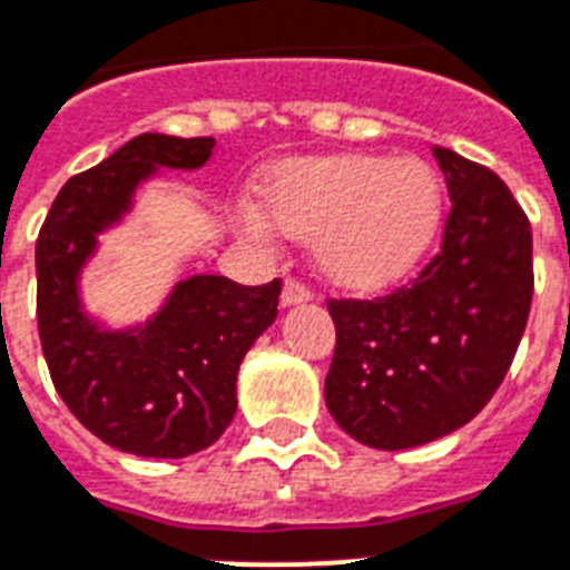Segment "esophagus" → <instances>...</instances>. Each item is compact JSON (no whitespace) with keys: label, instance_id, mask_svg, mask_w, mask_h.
I'll list each match as a JSON object with an SVG mask.
<instances>
[{"label":"esophagus","instance_id":"1","mask_svg":"<svg viewBox=\"0 0 570 570\" xmlns=\"http://www.w3.org/2000/svg\"><path fill=\"white\" fill-rule=\"evenodd\" d=\"M309 298H313V293H309V286H304L301 281H286L284 293H281V304H284V307H298V304H307Z\"/></svg>","mask_w":570,"mask_h":570}]
</instances>
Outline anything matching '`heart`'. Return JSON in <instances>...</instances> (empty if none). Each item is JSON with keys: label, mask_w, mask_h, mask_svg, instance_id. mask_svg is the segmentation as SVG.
<instances>
[{"label": "heart", "mask_w": 570, "mask_h": 570, "mask_svg": "<svg viewBox=\"0 0 570 570\" xmlns=\"http://www.w3.org/2000/svg\"><path fill=\"white\" fill-rule=\"evenodd\" d=\"M263 203L281 232L313 240L324 275L371 289L403 277L423 257L443 214V181L417 156L338 153L281 165ZM269 218L257 205H243L252 237L269 240Z\"/></svg>", "instance_id": "heart-1"}]
</instances>
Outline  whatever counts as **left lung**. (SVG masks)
Returning a JSON list of instances; mask_svg holds the SVG:
<instances>
[{
  "label": "left lung",
  "mask_w": 570,
  "mask_h": 570,
  "mask_svg": "<svg viewBox=\"0 0 570 570\" xmlns=\"http://www.w3.org/2000/svg\"><path fill=\"white\" fill-rule=\"evenodd\" d=\"M432 153L452 199L438 255L396 293L327 304L330 414L389 452L455 432L490 403L533 298V234L510 188L455 150Z\"/></svg>",
  "instance_id": "8db88e82"
}]
</instances>
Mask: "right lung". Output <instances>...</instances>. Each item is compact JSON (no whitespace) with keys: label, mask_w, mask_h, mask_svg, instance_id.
<instances>
[{"label":"right lung","mask_w":570,"mask_h":570,"mask_svg":"<svg viewBox=\"0 0 570 570\" xmlns=\"http://www.w3.org/2000/svg\"><path fill=\"white\" fill-rule=\"evenodd\" d=\"M214 138L141 132L71 176L37 237V324L51 382L80 423L138 458H188L219 440L237 411V371L272 327L281 281L240 286L190 275L156 313L107 327L86 313L80 277L98 237L121 226L159 170H199Z\"/></svg>","instance_id":"add662e5"}]
</instances>
